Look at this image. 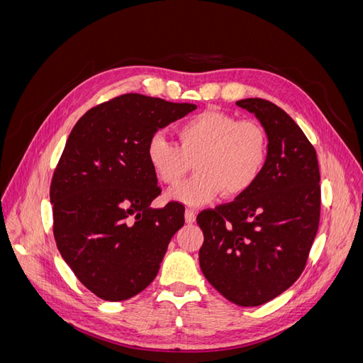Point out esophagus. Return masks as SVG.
Masks as SVG:
<instances>
[{
	"instance_id": "1",
	"label": "esophagus",
	"mask_w": 363,
	"mask_h": 363,
	"mask_svg": "<svg viewBox=\"0 0 363 363\" xmlns=\"http://www.w3.org/2000/svg\"><path fill=\"white\" fill-rule=\"evenodd\" d=\"M195 219H196V212L194 208H188V211H186V223L194 224Z\"/></svg>"
}]
</instances>
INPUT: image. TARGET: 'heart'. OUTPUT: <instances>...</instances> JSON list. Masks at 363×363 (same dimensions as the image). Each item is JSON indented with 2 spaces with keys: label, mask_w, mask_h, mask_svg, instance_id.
<instances>
[{
  "label": "heart",
  "mask_w": 363,
  "mask_h": 363,
  "mask_svg": "<svg viewBox=\"0 0 363 363\" xmlns=\"http://www.w3.org/2000/svg\"><path fill=\"white\" fill-rule=\"evenodd\" d=\"M175 136L179 145L162 135L151 136L147 160L168 186H179L195 163L199 174L171 192V199L189 206L208 203L221 194L228 199L244 195L267 167L269 140L257 121L206 111L179 124Z\"/></svg>",
  "instance_id": "heart-1"
}]
</instances>
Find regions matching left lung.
Returning a JSON list of instances; mask_svg holds the SVG:
<instances>
[{
    "label": "left lung",
    "instance_id": "1",
    "mask_svg": "<svg viewBox=\"0 0 363 363\" xmlns=\"http://www.w3.org/2000/svg\"><path fill=\"white\" fill-rule=\"evenodd\" d=\"M267 130L269 152L260 179L232 203L196 216L204 233L200 267L228 301L260 306L291 288L306 268L320 225L321 184L313 145L274 103H236Z\"/></svg>",
    "mask_w": 363,
    "mask_h": 363
}]
</instances>
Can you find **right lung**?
<instances>
[{"label": "right lung", "instance_id": "add662e5", "mask_svg": "<svg viewBox=\"0 0 363 363\" xmlns=\"http://www.w3.org/2000/svg\"><path fill=\"white\" fill-rule=\"evenodd\" d=\"M196 106L125 94L87 111L74 125L52 174V232L84 286L123 301L156 279L184 206L150 207L160 195L147 144Z\"/></svg>", "mask_w": 363, "mask_h": 363}]
</instances>
